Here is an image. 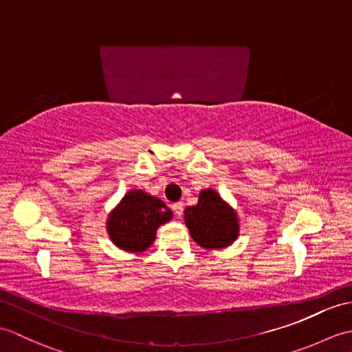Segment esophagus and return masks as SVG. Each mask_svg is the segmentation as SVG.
<instances>
[{
	"mask_svg": "<svg viewBox=\"0 0 352 352\" xmlns=\"http://www.w3.org/2000/svg\"><path fill=\"white\" fill-rule=\"evenodd\" d=\"M172 210H174L175 216H178V218H180V216L183 214V203H175V204H172Z\"/></svg>",
	"mask_w": 352,
	"mask_h": 352,
	"instance_id": "obj_1",
	"label": "esophagus"
}]
</instances>
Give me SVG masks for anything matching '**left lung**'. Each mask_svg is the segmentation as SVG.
I'll list each match as a JSON object with an SVG mask.
<instances>
[{
  "label": "left lung",
  "instance_id": "obj_1",
  "mask_svg": "<svg viewBox=\"0 0 352 352\" xmlns=\"http://www.w3.org/2000/svg\"><path fill=\"white\" fill-rule=\"evenodd\" d=\"M184 219L193 241L207 250L228 246L239 233L234 210L210 189L199 193L197 206L186 208Z\"/></svg>",
  "mask_w": 352,
  "mask_h": 352
}]
</instances>
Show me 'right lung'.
<instances>
[{"label": "right lung", "mask_w": 352, "mask_h": 352, "mask_svg": "<svg viewBox=\"0 0 352 352\" xmlns=\"http://www.w3.org/2000/svg\"><path fill=\"white\" fill-rule=\"evenodd\" d=\"M170 218L172 212L163 201L142 190H131L109 216L107 228L119 248L140 252L151 246L157 228Z\"/></svg>", "instance_id": "obj_1"}]
</instances>
